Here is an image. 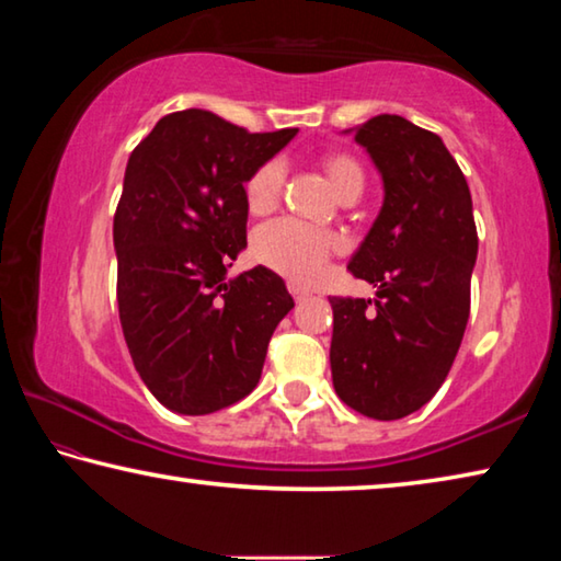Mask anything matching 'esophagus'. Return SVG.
Returning a JSON list of instances; mask_svg holds the SVG:
<instances>
[{"label": "esophagus", "mask_w": 561, "mask_h": 561, "mask_svg": "<svg viewBox=\"0 0 561 561\" xmlns=\"http://www.w3.org/2000/svg\"><path fill=\"white\" fill-rule=\"evenodd\" d=\"M287 289H289V295L295 297V299H305V297L309 295V289L301 287L299 282H289V284H287Z\"/></svg>", "instance_id": "34e87169"}]
</instances>
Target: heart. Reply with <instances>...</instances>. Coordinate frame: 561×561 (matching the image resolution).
I'll return each mask as SVG.
<instances>
[{
    "mask_svg": "<svg viewBox=\"0 0 561 561\" xmlns=\"http://www.w3.org/2000/svg\"><path fill=\"white\" fill-rule=\"evenodd\" d=\"M322 169L340 199L352 197V194L359 197L364 172L357 159L350 154H327L322 159ZM284 176L287 172L279 159H270L254 169L244 186L247 207L252 215H264L277 207L284 192ZM252 249L256 260L284 277L312 282L324 272L329 256L340 249V237L327 229L309 227L299 219L284 217L256 229Z\"/></svg>",
    "mask_w": 561,
    "mask_h": 561,
    "instance_id": "b5f03b06",
    "label": "heart"
}]
</instances>
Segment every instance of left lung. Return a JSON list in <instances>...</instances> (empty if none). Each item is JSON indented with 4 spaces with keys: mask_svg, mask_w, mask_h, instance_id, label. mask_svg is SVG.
Listing matches in <instances>:
<instances>
[{
    "mask_svg": "<svg viewBox=\"0 0 561 561\" xmlns=\"http://www.w3.org/2000/svg\"><path fill=\"white\" fill-rule=\"evenodd\" d=\"M354 139L385 182L379 217L350 262L377 297H329V362L346 407L392 422L430 402L455 364L479 239L465 174L434 131L379 114Z\"/></svg>",
    "mask_w": 561,
    "mask_h": 561,
    "instance_id": "left-lung-1",
    "label": "left lung"
}]
</instances>
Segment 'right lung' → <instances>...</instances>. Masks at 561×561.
I'll use <instances>...</instances> for the list:
<instances>
[{"instance_id":"add662e5","label":"right lung","mask_w":561,"mask_h":561,"mask_svg":"<svg viewBox=\"0 0 561 561\" xmlns=\"http://www.w3.org/2000/svg\"><path fill=\"white\" fill-rule=\"evenodd\" d=\"M295 135H252L184 110L129 157L114 211L119 322L141 381L172 412L211 414L244 399L295 307L266 266L225 279L247 247L244 182Z\"/></svg>"}]
</instances>
